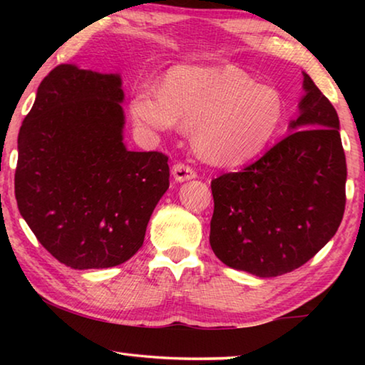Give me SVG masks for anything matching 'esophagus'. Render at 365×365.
<instances>
[{"mask_svg": "<svg viewBox=\"0 0 365 365\" xmlns=\"http://www.w3.org/2000/svg\"><path fill=\"white\" fill-rule=\"evenodd\" d=\"M172 175L177 182H185V180H191V178L196 177V172L193 168L183 164V163H177L172 165Z\"/></svg>", "mask_w": 365, "mask_h": 365, "instance_id": "esophagus-1", "label": "esophagus"}]
</instances>
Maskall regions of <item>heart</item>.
<instances>
[{
    "mask_svg": "<svg viewBox=\"0 0 365 365\" xmlns=\"http://www.w3.org/2000/svg\"><path fill=\"white\" fill-rule=\"evenodd\" d=\"M135 123L145 130L193 127V145L212 164L240 165L256 158L279 130L285 104L280 91L256 83L235 66H182L164 90L146 85L130 101Z\"/></svg>",
    "mask_w": 365,
    "mask_h": 365,
    "instance_id": "obj_1",
    "label": "heart"
}]
</instances>
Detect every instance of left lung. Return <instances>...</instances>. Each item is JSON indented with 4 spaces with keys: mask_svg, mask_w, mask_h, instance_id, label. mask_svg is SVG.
<instances>
[{
    "mask_svg": "<svg viewBox=\"0 0 365 365\" xmlns=\"http://www.w3.org/2000/svg\"><path fill=\"white\" fill-rule=\"evenodd\" d=\"M292 132L242 172L211 182L209 243L228 267L277 277L330 242L346 205V158L333 104L304 73Z\"/></svg>",
    "mask_w": 365,
    "mask_h": 365,
    "instance_id": "8db88e82",
    "label": "left lung"
}]
</instances>
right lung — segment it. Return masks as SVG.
Segmentation results:
<instances>
[{"instance_id":"obj_1","label":"right lung","mask_w":365,"mask_h":365,"mask_svg":"<svg viewBox=\"0 0 365 365\" xmlns=\"http://www.w3.org/2000/svg\"><path fill=\"white\" fill-rule=\"evenodd\" d=\"M117 73L61 64L41 80L17 138V207L67 267H114L143 245L169 188V158L123 145Z\"/></svg>"}]
</instances>
